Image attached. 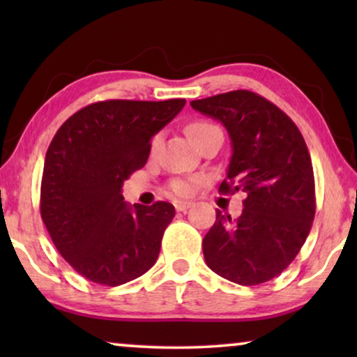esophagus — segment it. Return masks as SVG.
Returning a JSON list of instances; mask_svg holds the SVG:
<instances>
[{"mask_svg":"<svg viewBox=\"0 0 357 357\" xmlns=\"http://www.w3.org/2000/svg\"><path fill=\"white\" fill-rule=\"evenodd\" d=\"M174 206H175V209H177V211H187V209L192 206V203H190V202H175Z\"/></svg>","mask_w":357,"mask_h":357,"instance_id":"esophagus-1","label":"esophagus"}]
</instances>
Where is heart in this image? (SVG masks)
<instances>
[{
    "mask_svg": "<svg viewBox=\"0 0 357 357\" xmlns=\"http://www.w3.org/2000/svg\"><path fill=\"white\" fill-rule=\"evenodd\" d=\"M187 130H188V135L192 136L195 143H198V141L202 139L204 135L209 133V131L218 130V126L213 125V123H208V121L198 120V121H193V123H190ZM154 143H155V141H154ZM170 188H172L177 195H188L190 192H192V182H188V180L177 178V180H174L172 183H170Z\"/></svg>",
    "mask_w": 357,
    "mask_h": 357,
    "instance_id": "1",
    "label": "heart"
}]
</instances>
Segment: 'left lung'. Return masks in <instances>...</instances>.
<instances>
[{"mask_svg": "<svg viewBox=\"0 0 357 357\" xmlns=\"http://www.w3.org/2000/svg\"><path fill=\"white\" fill-rule=\"evenodd\" d=\"M190 105L227 128L232 158L219 193L242 192L237 219L216 209L203 238L206 265L242 286L281 275L304 245L315 216V180L294 121L265 97L238 89Z\"/></svg>", "mask_w": 357, "mask_h": 357, "instance_id": "left-lung-1", "label": "left lung"}]
</instances>
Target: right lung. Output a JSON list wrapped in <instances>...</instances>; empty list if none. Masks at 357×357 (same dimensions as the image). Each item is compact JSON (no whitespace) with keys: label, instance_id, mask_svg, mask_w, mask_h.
Masks as SVG:
<instances>
[{"label":"right lung","instance_id":"obj_1","mask_svg":"<svg viewBox=\"0 0 357 357\" xmlns=\"http://www.w3.org/2000/svg\"><path fill=\"white\" fill-rule=\"evenodd\" d=\"M183 105L185 99L96 102L53 136L43 164L40 216L56 250L86 280L120 286L158 260L175 208L167 202L130 206L121 185L144 167L153 136Z\"/></svg>","mask_w":357,"mask_h":357}]
</instances>
